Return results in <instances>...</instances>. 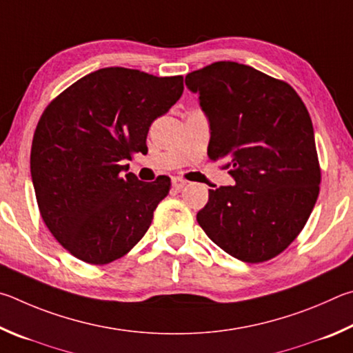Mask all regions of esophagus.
Returning a JSON list of instances; mask_svg holds the SVG:
<instances>
[{"label":"esophagus","mask_w":353,"mask_h":353,"mask_svg":"<svg viewBox=\"0 0 353 353\" xmlns=\"http://www.w3.org/2000/svg\"><path fill=\"white\" fill-rule=\"evenodd\" d=\"M186 184H188V181L183 180V178H178V176L172 178V188H173V189L181 190L184 186H186Z\"/></svg>","instance_id":"1"}]
</instances>
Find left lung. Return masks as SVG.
Masks as SVG:
<instances>
[{
	"label": "left lung",
	"mask_w": 353,
	"mask_h": 353,
	"mask_svg": "<svg viewBox=\"0 0 353 353\" xmlns=\"http://www.w3.org/2000/svg\"><path fill=\"white\" fill-rule=\"evenodd\" d=\"M211 122L208 157L236 184L209 189L196 221L228 254L248 263L279 256L304 230L319 195L310 114L283 80L236 61L186 76Z\"/></svg>",
	"instance_id": "1"
}]
</instances>
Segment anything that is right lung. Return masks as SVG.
Listing matches in <instances>:
<instances>
[{
  "label": "right lung",
  "instance_id": "1",
  "mask_svg": "<svg viewBox=\"0 0 353 353\" xmlns=\"http://www.w3.org/2000/svg\"><path fill=\"white\" fill-rule=\"evenodd\" d=\"M183 76L102 68L52 99L37 123L30 175L41 219L55 240L91 265L116 261L152 225L170 178L142 183L123 164L147 153L157 117L181 97Z\"/></svg>",
  "mask_w": 353,
  "mask_h": 353
}]
</instances>
